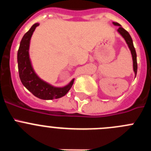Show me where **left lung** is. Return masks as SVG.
<instances>
[{
    "label": "left lung",
    "mask_w": 151,
    "mask_h": 151,
    "mask_svg": "<svg viewBox=\"0 0 151 151\" xmlns=\"http://www.w3.org/2000/svg\"><path fill=\"white\" fill-rule=\"evenodd\" d=\"M114 26H119V29H117V32H118L122 36V38L125 39V42L129 46V48L131 50V54L132 56V60H133V70L134 72V74L137 75V70H138V64H137V54H136L135 49L134 47V45H133V41L132 39V37L130 36L129 33L127 31L125 30L121 26L120 24H119L118 22H113Z\"/></svg>",
    "instance_id": "obj_1"
}]
</instances>
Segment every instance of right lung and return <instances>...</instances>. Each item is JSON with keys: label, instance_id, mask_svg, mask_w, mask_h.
Wrapping results in <instances>:
<instances>
[{"label": "right lung", "instance_id": "obj_1", "mask_svg": "<svg viewBox=\"0 0 151 151\" xmlns=\"http://www.w3.org/2000/svg\"><path fill=\"white\" fill-rule=\"evenodd\" d=\"M39 23H35L24 35L20 41L17 53V62L19 78L22 85L35 95L42 100H52L60 98L66 95L74 82V78L67 85L62 88L54 87L45 82L38 76L33 69L29 57V45L35 29Z\"/></svg>", "mask_w": 151, "mask_h": 151}]
</instances>
